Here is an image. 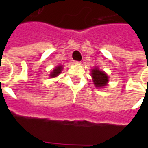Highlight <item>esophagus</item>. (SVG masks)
<instances>
[{
	"mask_svg": "<svg viewBox=\"0 0 148 148\" xmlns=\"http://www.w3.org/2000/svg\"><path fill=\"white\" fill-rule=\"evenodd\" d=\"M74 64H77V65H80V64H81V62H78V61H74Z\"/></svg>",
	"mask_w": 148,
	"mask_h": 148,
	"instance_id": "34e87169",
	"label": "esophagus"
}]
</instances>
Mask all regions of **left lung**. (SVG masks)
<instances>
[{
  "label": "left lung",
  "mask_w": 148,
  "mask_h": 148,
  "mask_svg": "<svg viewBox=\"0 0 148 148\" xmlns=\"http://www.w3.org/2000/svg\"><path fill=\"white\" fill-rule=\"evenodd\" d=\"M91 77L95 87L102 88L107 85L109 82V77L104 71H100L98 67H95L91 70Z\"/></svg>",
  "instance_id": "obj_1"
}]
</instances>
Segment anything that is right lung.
<instances>
[{
    "mask_svg": "<svg viewBox=\"0 0 148 148\" xmlns=\"http://www.w3.org/2000/svg\"><path fill=\"white\" fill-rule=\"evenodd\" d=\"M62 66H56V68H54L53 71L51 72L50 77L51 78H53V77H58L60 73L62 72Z\"/></svg>",
    "mask_w": 148,
    "mask_h": 148,
    "instance_id": "1",
    "label": "right lung"
}]
</instances>
